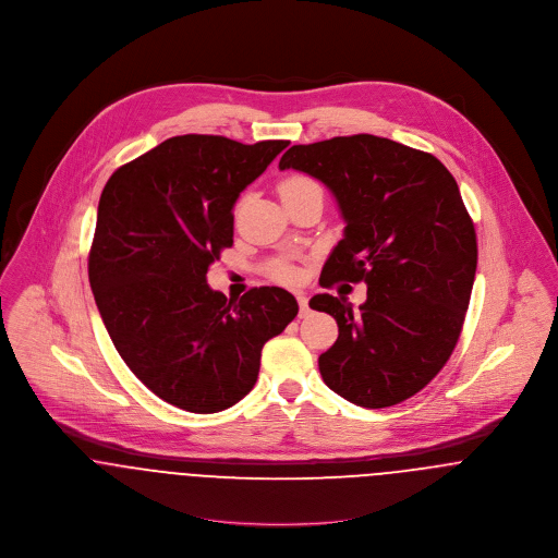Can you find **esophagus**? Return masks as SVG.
I'll return each mask as SVG.
<instances>
[{
	"mask_svg": "<svg viewBox=\"0 0 558 558\" xmlns=\"http://www.w3.org/2000/svg\"><path fill=\"white\" fill-rule=\"evenodd\" d=\"M296 301H299V316L305 318L310 314V301L305 294H296Z\"/></svg>",
	"mask_w": 558,
	"mask_h": 558,
	"instance_id": "esophagus-1",
	"label": "esophagus"
}]
</instances>
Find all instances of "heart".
Masks as SVG:
<instances>
[{
    "mask_svg": "<svg viewBox=\"0 0 558 558\" xmlns=\"http://www.w3.org/2000/svg\"><path fill=\"white\" fill-rule=\"evenodd\" d=\"M310 186H318L312 178L307 175H301V173H292V175H286L281 182H279V193L281 197L283 195H290V193H296V191H303V189H310ZM272 277L281 283H292L299 279V272L288 266V264H279L272 268Z\"/></svg>",
    "mask_w": 558,
    "mask_h": 558,
    "instance_id": "1",
    "label": "heart"
}]
</instances>
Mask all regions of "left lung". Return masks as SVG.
Here are the masks:
<instances>
[{"instance_id": "1", "label": "left lung", "mask_w": 558, "mask_h": 558, "mask_svg": "<svg viewBox=\"0 0 558 558\" xmlns=\"http://www.w3.org/2000/svg\"><path fill=\"white\" fill-rule=\"evenodd\" d=\"M279 169L322 180L345 219L319 286L367 283L359 310L345 296L310 301L339 326L319 354L322 380L363 408L412 398L449 361L477 270V234L456 178L429 153L365 133L292 146Z\"/></svg>"}]
</instances>
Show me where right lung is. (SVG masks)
<instances>
[{
  "instance_id": "obj_1",
  "label": "right lung",
  "mask_w": 558,
  "mask_h": 558,
  "mask_svg": "<svg viewBox=\"0 0 558 558\" xmlns=\"http://www.w3.org/2000/svg\"><path fill=\"white\" fill-rule=\"evenodd\" d=\"M290 142L180 135L113 171L98 202L87 275L105 328L157 398L197 414L244 398L262 348L296 318L283 288L240 301L206 272L234 244L240 193Z\"/></svg>"
}]
</instances>
